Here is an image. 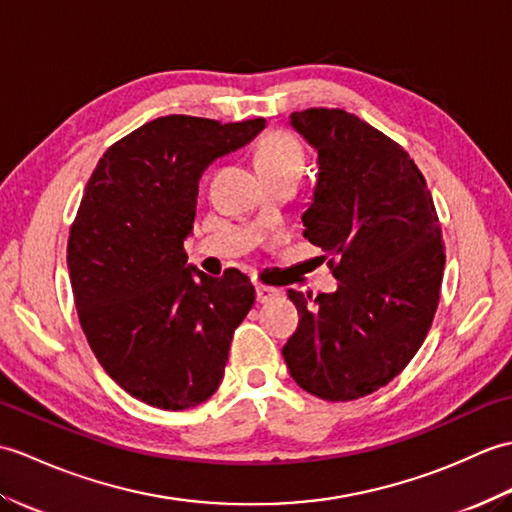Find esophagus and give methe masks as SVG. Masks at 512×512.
<instances>
[{"label": "esophagus", "instance_id": "obj_1", "mask_svg": "<svg viewBox=\"0 0 512 512\" xmlns=\"http://www.w3.org/2000/svg\"><path fill=\"white\" fill-rule=\"evenodd\" d=\"M278 295V289L274 287H265V285H256V300L258 302H269Z\"/></svg>", "mask_w": 512, "mask_h": 512}]
</instances>
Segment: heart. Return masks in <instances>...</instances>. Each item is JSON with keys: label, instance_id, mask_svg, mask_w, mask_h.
<instances>
[{"label": "heart", "instance_id": "obj_1", "mask_svg": "<svg viewBox=\"0 0 512 512\" xmlns=\"http://www.w3.org/2000/svg\"><path fill=\"white\" fill-rule=\"evenodd\" d=\"M256 166L263 179L295 173L302 175L304 168V151L302 144L287 131H271L260 140L256 149Z\"/></svg>", "mask_w": 512, "mask_h": 512}]
</instances>
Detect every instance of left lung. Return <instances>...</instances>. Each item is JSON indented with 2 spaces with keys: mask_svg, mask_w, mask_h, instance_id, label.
I'll return each mask as SVG.
<instances>
[{
  "mask_svg": "<svg viewBox=\"0 0 512 512\" xmlns=\"http://www.w3.org/2000/svg\"><path fill=\"white\" fill-rule=\"evenodd\" d=\"M291 127L320 166L304 238L331 256L339 287L315 300L287 291L300 324L282 355L302 390L355 401L388 385L423 346L445 243L427 181L403 146L344 109L293 111Z\"/></svg>",
  "mask_w": 512,
  "mask_h": 512,
  "instance_id": "1",
  "label": "left lung"
}]
</instances>
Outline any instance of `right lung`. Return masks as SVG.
Returning <instances> with one entry per match:
<instances>
[{
    "label": "right lung",
    "instance_id": "right-lung-1",
    "mask_svg": "<svg viewBox=\"0 0 512 512\" xmlns=\"http://www.w3.org/2000/svg\"><path fill=\"white\" fill-rule=\"evenodd\" d=\"M263 129V118H157L109 146L87 181L67 241L74 304L100 366L142 403L188 410L223 379L256 289L238 269L212 278L186 265L184 241L203 170Z\"/></svg>",
    "mask_w": 512,
    "mask_h": 512
}]
</instances>
